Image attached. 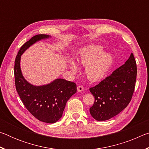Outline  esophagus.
Returning a JSON list of instances; mask_svg holds the SVG:
<instances>
[{
	"label": "esophagus",
	"instance_id": "1",
	"mask_svg": "<svg viewBox=\"0 0 149 149\" xmlns=\"http://www.w3.org/2000/svg\"><path fill=\"white\" fill-rule=\"evenodd\" d=\"M84 90V86H82V85H79V86H77V91L78 92H81Z\"/></svg>",
	"mask_w": 149,
	"mask_h": 149
}]
</instances>
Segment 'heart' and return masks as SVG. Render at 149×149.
<instances>
[{"instance_id": "b5f03b06", "label": "heart", "mask_w": 149, "mask_h": 149, "mask_svg": "<svg viewBox=\"0 0 149 149\" xmlns=\"http://www.w3.org/2000/svg\"><path fill=\"white\" fill-rule=\"evenodd\" d=\"M112 56L108 52H104V48L100 45H93L85 48L77 58V62L86 68V75L91 81H98L107 74L112 63ZM70 68L77 72V65L74 61L70 62Z\"/></svg>"}]
</instances>
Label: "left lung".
I'll list each match as a JSON object with an SVG mask.
<instances>
[{
	"label": "left lung",
	"mask_w": 149,
	"mask_h": 149,
	"mask_svg": "<svg viewBox=\"0 0 149 149\" xmlns=\"http://www.w3.org/2000/svg\"><path fill=\"white\" fill-rule=\"evenodd\" d=\"M137 64L133 53L124 64L101 81L90 92L95 102L89 108L90 114L97 121L109 120L127 107L135 90Z\"/></svg>",
	"instance_id": "left-lung-1"
}]
</instances>
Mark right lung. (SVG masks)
<instances>
[{
    "instance_id": "add662e5",
    "label": "right lung",
    "mask_w": 149,
    "mask_h": 149,
    "mask_svg": "<svg viewBox=\"0 0 149 149\" xmlns=\"http://www.w3.org/2000/svg\"><path fill=\"white\" fill-rule=\"evenodd\" d=\"M49 37L44 34L35 35L22 45L15 60L14 77L17 92L29 112L41 122L53 123L62 116L67 101L76 93V84L56 79L47 85L35 86L25 79L20 68L21 55L36 42Z\"/></svg>"
}]
</instances>
